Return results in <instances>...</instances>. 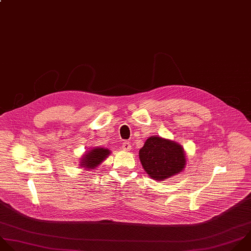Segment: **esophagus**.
I'll use <instances>...</instances> for the list:
<instances>
[{
  "label": "esophagus",
  "mask_w": 251,
  "mask_h": 251,
  "mask_svg": "<svg viewBox=\"0 0 251 251\" xmlns=\"http://www.w3.org/2000/svg\"><path fill=\"white\" fill-rule=\"evenodd\" d=\"M122 148H123V150H124V151H130L132 147H131L130 142L125 141V142H123V144H122Z\"/></svg>",
  "instance_id": "1"
}]
</instances>
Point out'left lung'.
<instances>
[{
    "label": "left lung",
    "mask_w": 251,
    "mask_h": 251,
    "mask_svg": "<svg viewBox=\"0 0 251 251\" xmlns=\"http://www.w3.org/2000/svg\"><path fill=\"white\" fill-rule=\"evenodd\" d=\"M139 157L145 172L157 181L178 175L184 170L186 163L181 145L159 136L147 139L139 151Z\"/></svg>",
    "instance_id": "8db88e82"
}]
</instances>
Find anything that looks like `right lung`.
Masks as SVG:
<instances>
[{
    "label": "right lung",
    "instance_id": "obj_1",
    "mask_svg": "<svg viewBox=\"0 0 251 251\" xmlns=\"http://www.w3.org/2000/svg\"><path fill=\"white\" fill-rule=\"evenodd\" d=\"M109 154L110 151L108 149L95 148L82 155L79 165L88 170H95Z\"/></svg>",
    "mask_w": 251,
    "mask_h": 251
}]
</instances>
